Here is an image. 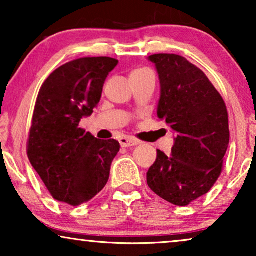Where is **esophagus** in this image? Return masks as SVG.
Here are the masks:
<instances>
[{
    "label": "esophagus",
    "mask_w": 256,
    "mask_h": 256,
    "mask_svg": "<svg viewBox=\"0 0 256 256\" xmlns=\"http://www.w3.org/2000/svg\"><path fill=\"white\" fill-rule=\"evenodd\" d=\"M118 142H120V146L122 148H128V146H134L140 144V141L132 138H121Z\"/></svg>",
    "instance_id": "esophagus-1"
}]
</instances>
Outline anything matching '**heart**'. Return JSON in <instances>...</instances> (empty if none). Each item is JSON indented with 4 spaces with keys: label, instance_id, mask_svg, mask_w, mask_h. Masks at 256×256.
<instances>
[{
    "label": "heart",
    "instance_id": "1",
    "mask_svg": "<svg viewBox=\"0 0 256 256\" xmlns=\"http://www.w3.org/2000/svg\"><path fill=\"white\" fill-rule=\"evenodd\" d=\"M142 71H146V70H138V71H135V72H132V73H140V72H142Z\"/></svg>",
    "mask_w": 256,
    "mask_h": 256
}]
</instances>
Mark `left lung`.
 <instances>
[{
	"instance_id": "8db88e82",
	"label": "left lung",
	"mask_w": 256,
	"mask_h": 256,
	"mask_svg": "<svg viewBox=\"0 0 256 256\" xmlns=\"http://www.w3.org/2000/svg\"><path fill=\"white\" fill-rule=\"evenodd\" d=\"M160 84L157 116L172 129L171 155L157 150L146 183L157 196L186 206L211 190L222 174L228 148V113L205 73L178 54L148 58Z\"/></svg>"
}]
</instances>
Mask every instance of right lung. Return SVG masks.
I'll return each mask as SVG.
<instances>
[{
  "label": "right lung",
  "instance_id": "add662e5",
  "mask_svg": "<svg viewBox=\"0 0 256 256\" xmlns=\"http://www.w3.org/2000/svg\"><path fill=\"white\" fill-rule=\"evenodd\" d=\"M118 62L110 57L76 59L52 72L40 87L28 157L56 200L82 205L107 184L120 143L96 138L79 122L92 115Z\"/></svg>",
  "mask_w": 256,
  "mask_h": 256
}]
</instances>
